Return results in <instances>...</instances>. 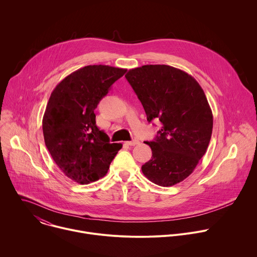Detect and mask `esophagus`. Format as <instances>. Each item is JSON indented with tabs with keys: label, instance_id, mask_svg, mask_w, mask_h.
I'll use <instances>...</instances> for the list:
<instances>
[{
	"label": "esophagus",
	"instance_id": "1",
	"mask_svg": "<svg viewBox=\"0 0 257 257\" xmlns=\"http://www.w3.org/2000/svg\"><path fill=\"white\" fill-rule=\"evenodd\" d=\"M126 143H127L128 145H130V146H134V145L138 144V143H139V141H138V140H136V139H133V140H131V141H127Z\"/></svg>",
	"mask_w": 257,
	"mask_h": 257
}]
</instances>
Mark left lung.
<instances>
[{
  "label": "left lung",
  "instance_id": "left-lung-1",
  "mask_svg": "<svg viewBox=\"0 0 257 257\" xmlns=\"http://www.w3.org/2000/svg\"><path fill=\"white\" fill-rule=\"evenodd\" d=\"M140 100L147 121L162 127L153 141L143 175L155 185L172 187L187 179L206 153L213 114L199 82L189 73L165 64H147L125 75Z\"/></svg>",
  "mask_w": 257,
  "mask_h": 257
}]
</instances>
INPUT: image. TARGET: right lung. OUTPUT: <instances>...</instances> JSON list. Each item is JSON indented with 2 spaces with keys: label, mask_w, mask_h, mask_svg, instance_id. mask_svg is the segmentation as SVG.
<instances>
[{
  "label": "right lung",
  "mask_w": 257,
  "mask_h": 257,
  "mask_svg": "<svg viewBox=\"0 0 257 257\" xmlns=\"http://www.w3.org/2000/svg\"><path fill=\"white\" fill-rule=\"evenodd\" d=\"M126 70L84 66L63 78L50 95L42 120L45 145L61 172L77 184L103 178L122 148L98 128L94 111Z\"/></svg>",
  "instance_id": "right-lung-1"
}]
</instances>
